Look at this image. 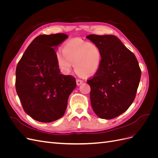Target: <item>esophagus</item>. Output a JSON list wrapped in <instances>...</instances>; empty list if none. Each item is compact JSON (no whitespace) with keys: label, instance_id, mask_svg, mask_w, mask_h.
Wrapping results in <instances>:
<instances>
[{"label":"esophagus","instance_id":"obj_1","mask_svg":"<svg viewBox=\"0 0 158 158\" xmlns=\"http://www.w3.org/2000/svg\"><path fill=\"white\" fill-rule=\"evenodd\" d=\"M83 83V80H81V79H77L76 80V84H77L78 85H80Z\"/></svg>","mask_w":158,"mask_h":158}]
</instances>
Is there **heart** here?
<instances>
[{
	"mask_svg": "<svg viewBox=\"0 0 158 158\" xmlns=\"http://www.w3.org/2000/svg\"><path fill=\"white\" fill-rule=\"evenodd\" d=\"M102 60L99 47L92 42L80 39L67 41L63 48V52L56 54L57 63L64 74L69 73L74 64L76 71L79 74L90 76L98 70Z\"/></svg>",
	"mask_w": 158,
	"mask_h": 158,
	"instance_id": "b5f03b06",
	"label": "heart"
}]
</instances>
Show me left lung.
Wrapping results in <instances>:
<instances>
[{"label": "left lung", "instance_id": "1", "mask_svg": "<svg viewBox=\"0 0 158 158\" xmlns=\"http://www.w3.org/2000/svg\"><path fill=\"white\" fill-rule=\"evenodd\" d=\"M96 44L102 60L96 73L87 80L91 105L101 118L111 119L128 109L135 99L141 70L135 55L113 35L86 37Z\"/></svg>", "mask_w": 158, "mask_h": 158}]
</instances>
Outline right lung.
<instances>
[{"mask_svg":"<svg viewBox=\"0 0 158 158\" xmlns=\"http://www.w3.org/2000/svg\"><path fill=\"white\" fill-rule=\"evenodd\" d=\"M67 37L64 33L36 37L16 66L17 94L24 111L37 121L50 123L63 117L76 87L74 76L60 74L56 60L55 47Z\"/></svg>","mask_w":158,"mask_h":158,"instance_id":"add662e5","label":"right lung"}]
</instances>
